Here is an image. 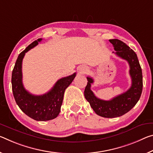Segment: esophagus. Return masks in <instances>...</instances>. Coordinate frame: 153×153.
I'll list each match as a JSON object with an SVG mask.
<instances>
[{"label": "esophagus", "mask_w": 153, "mask_h": 153, "mask_svg": "<svg viewBox=\"0 0 153 153\" xmlns=\"http://www.w3.org/2000/svg\"><path fill=\"white\" fill-rule=\"evenodd\" d=\"M78 73L80 74H86V73L88 71V69H87V67H84V66H79L78 67Z\"/></svg>", "instance_id": "esophagus-1"}]
</instances>
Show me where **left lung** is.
<instances>
[{"label": "left lung", "mask_w": 153, "mask_h": 153, "mask_svg": "<svg viewBox=\"0 0 153 153\" xmlns=\"http://www.w3.org/2000/svg\"><path fill=\"white\" fill-rule=\"evenodd\" d=\"M109 41L114 48L116 55L127 60L129 63L131 86L125 93L115 97L111 100L105 101L94 95L91 89V84L94 82L93 79L87 77L88 83L84 90V97L97 114L105 118H116L130 111L139 101L143 87L142 72L137 54L134 51L117 39Z\"/></svg>", "instance_id": "1"}]
</instances>
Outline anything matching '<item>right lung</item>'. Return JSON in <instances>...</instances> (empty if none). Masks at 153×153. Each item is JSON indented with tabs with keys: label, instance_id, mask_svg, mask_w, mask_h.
<instances>
[{
	"label": "right lung",
	"instance_id": "1",
	"mask_svg": "<svg viewBox=\"0 0 153 153\" xmlns=\"http://www.w3.org/2000/svg\"><path fill=\"white\" fill-rule=\"evenodd\" d=\"M42 40L38 39L19 54L12 71L11 84L14 99L20 110L34 120L46 121L54 119L59 114L65 89L74 80L76 74L59 79L49 92L42 95H35L26 91L22 83V60L26 53Z\"/></svg>",
	"mask_w": 153,
	"mask_h": 153
}]
</instances>
